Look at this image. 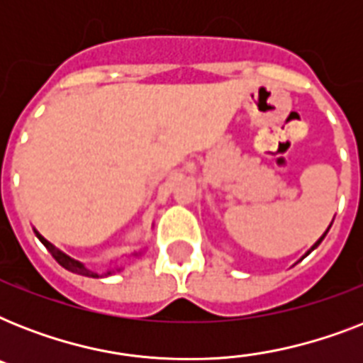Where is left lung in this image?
Segmentation results:
<instances>
[{"mask_svg": "<svg viewBox=\"0 0 363 363\" xmlns=\"http://www.w3.org/2000/svg\"><path fill=\"white\" fill-rule=\"evenodd\" d=\"M330 228H332V224H330V226H328V230H326V232L322 233V238H320V239H318V241H316V242H315V245H313V247H311V248H309V250H307V254H311V252H313V250H315V248H316V247H318V245H320V242H322V239L326 238V233H328V232H330ZM307 254H305V256H307ZM305 256H303V258H305Z\"/></svg>", "mask_w": 363, "mask_h": 363, "instance_id": "left-lung-1", "label": "left lung"}]
</instances>
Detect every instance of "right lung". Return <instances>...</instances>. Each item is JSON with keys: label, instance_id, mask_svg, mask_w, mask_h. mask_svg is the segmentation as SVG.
<instances>
[{"label": "right lung", "instance_id": "add662e5", "mask_svg": "<svg viewBox=\"0 0 363 363\" xmlns=\"http://www.w3.org/2000/svg\"><path fill=\"white\" fill-rule=\"evenodd\" d=\"M33 232H35V235L39 238V241H41L43 245L48 248V250H50V254L54 256V259H56V262H58L62 267H65L67 271H71V273H77V275H82V277H92V279H99V277H109V275H113V273H116V271L122 269V267H111V269L105 271V273H96V271L88 269L86 265L81 264L79 259H73L71 256H67L65 252H62L60 248L54 247L52 242H48L47 239L43 238L41 233L37 232V230H33ZM139 254H141V252H135L133 256H139Z\"/></svg>", "mask_w": 363, "mask_h": 363}]
</instances>
